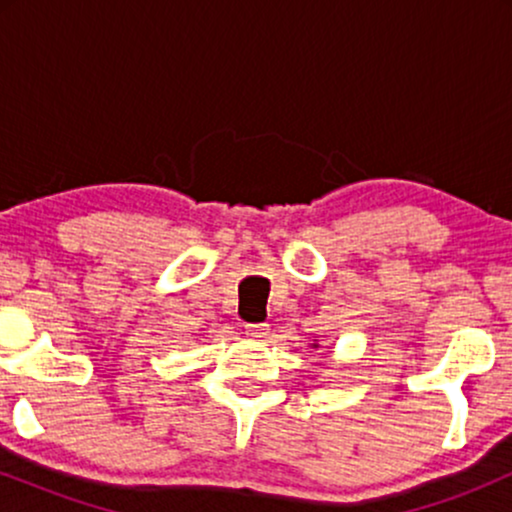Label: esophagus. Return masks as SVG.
Masks as SVG:
<instances>
[{
    "label": "esophagus",
    "instance_id": "34e87169",
    "mask_svg": "<svg viewBox=\"0 0 512 512\" xmlns=\"http://www.w3.org/2000/svg\"><path fill=\"white\" fill-rule=\"evenodd\" d=\"M245 332H248L250 337H264V334L269 332V325H264V322H257V325H245Z\"/></svg>",
    "mask_w": 512,
    "mask_h": 512
}]
</instances>
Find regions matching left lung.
<instances>
[{
	"label": "left lung",
	"instance_id": "8db88e82",
	"mask_svg": "<svg viewBox=\"0 0 512 512\" xmlns=\"http://www.w3.org/2000/svg\"><path fill=\"white\" fill-rule=\"evenodd\" d=\"M317 346H320V344H317V342H315V344H313V349H317Z\"/></svg>",
	"mask_w": 512,
	"mask_h": 512
}]
</instances>
